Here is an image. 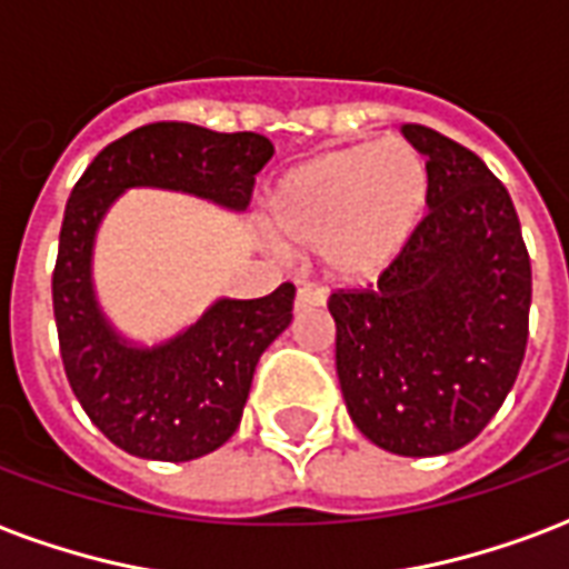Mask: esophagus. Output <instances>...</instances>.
Masks as SVG:
<instances>
[{
  "instance_id": "esophagus-1",
  "label": "esophagus",
  "mask_w": 569,
  "mask_h": 569,
  "mask_svg": "<svg viewBox=\"0 0 569 569\" xmlns=\"http://www.w3.org/2000/svg\"><path fill=\"white\" fill-rule=\"evenodd\" d=\"M325 298H328V295H325L322 286L307 283L298 289V295H295V307H298V310H307V307H322Z\"/></svg>"
}]
</instances>
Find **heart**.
Returning a JSON list of instances; mask_svg holds the SVG:
<instances>
[{
    "label": "heart",
    "instance_id": "heart-1",
    "mask_svg": "<svg viewBox=\"0 0 569 569\" xmlns=\"http://www.w3.org/2000/svg\"><path fill=\"white\" fill-rule=\"evenodd\" d=\"M427 193V160L388 137L292 169L268 197V227L283 244L322 247L337 274L376 277L415 236Z\"/></svg>",
    "mask_w": 569,
    "mask_h": 569
}]
</instances>
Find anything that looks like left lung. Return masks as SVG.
Returning a JSON list of instances; mask_svg holds the SVG:
<instances>
[{
	"label": "left lung",
	"instance_id": "8db88e82",
	"mask_svg": "<svg viewBox=\"0 0 569 569\" xmlns=\"http://www.w3.org/2000/svg\"><path fill=\"white\" fill-rule=\"evenodd\" d=\"M427 217L361 289H337V376L355 427L400 457L477 439L513 388L528 346L531 259L513 199L483 160L423 124Z\"/></svg>",
	"mask_w": 569,
	"mask_h": 569
}]
</instances>
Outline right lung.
<instances>
[{
	"label": "right lung",
	"mask_w": 569,
	"mask_h": 569,
	"mask_svg": "<svg viewBox=\"0 0 569 569\" xmlns=\"http://www.w3.org/2000/svg\"><path fill=\"white\" fill-rule=\"evenodd\" d=\"M271 154L262 133L154 121L110 142L73 184L53 268L59 352L86 415L133 457L188 462L232 439L259 355L292 322L295 286L253 301L223 298L176 340L133 349L94 301V229L128 188L184 190L244 211Z\"/></svg>",
	"instance_id": "obj_1"
}]
</instances>
